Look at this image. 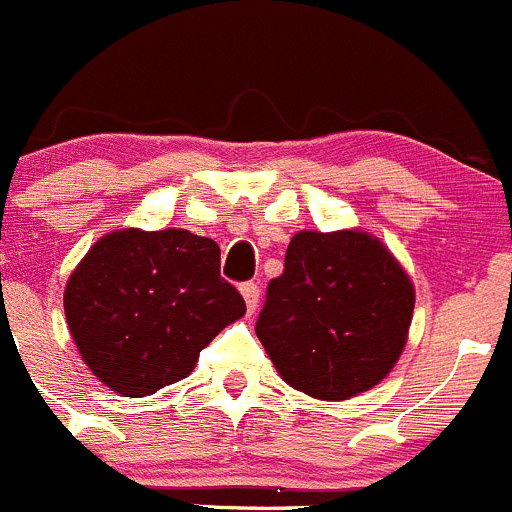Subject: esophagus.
Listing matches in <instances>:
<instances>
[{"instance_id": "1", "label": "esophagus", "mask_w": 512, "mask_h": 512, "mask_svg": "<svg viewBox=\"0 0 512 512\" xmlns=\"http://www.w3.org/2000/svg\"><path fill=\"white\" fill-rule=\"evenodd\" d=\"M241 294L243 299H246V306L248 311H256V306H259V286L253 284V281H246V284H241Z\"/></svg>"}]
</instances>
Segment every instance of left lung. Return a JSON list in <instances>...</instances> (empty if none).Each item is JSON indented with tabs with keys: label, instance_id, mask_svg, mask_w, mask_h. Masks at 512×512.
Returning <instances> with one entry per match:
<instances>
[{
	"label": "left lung",
	"instance_id": "obj_1",
	"mask_svg": "<svg viewBox=\"0 0 512 512\" xmlns=\"http://www.w3.org/2000/svg\"><path fill=\"white\" fill-rule=\"evenodd\" d=\"M415 309L410 276L359 231H301L269 281L256 334L284 382L347 399L382 382L399 359Z\"/></svg>",
	"mask_w": 512,
	"mask_h": 512
}]
</instances>
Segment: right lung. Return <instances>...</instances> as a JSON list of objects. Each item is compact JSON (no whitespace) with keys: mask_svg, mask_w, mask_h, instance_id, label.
I'll list each match as a JSON object with an SVG mask.
<instances>
[{"mask_svg":"<svg viewBox=\"0 0 512 512\" xmlns=\"http://www.w3.org/2000/svg\"><path fill=\"white\" fill-rule=\"evenodd\" d=\"M65 314L92 374L145 397L191 374L246 301L221 276L216 241L183 228H128L90 248L67 281Z\"/></svg>","mask_w":512,"mask_h":512,"instance_id":"right-lung-1","label":"right lung"}]
</instances>
